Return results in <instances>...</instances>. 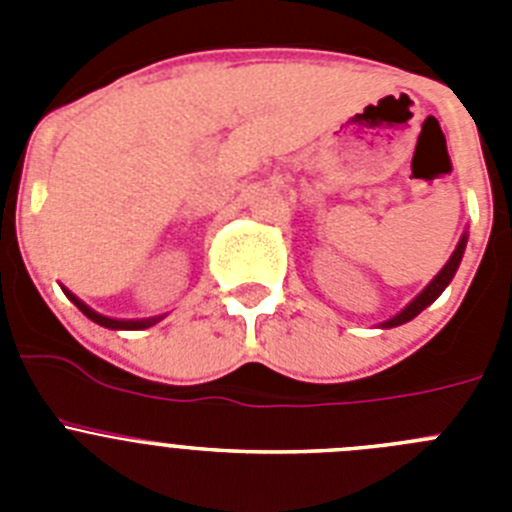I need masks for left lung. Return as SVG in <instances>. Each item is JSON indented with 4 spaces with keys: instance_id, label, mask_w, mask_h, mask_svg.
Wrapping results in <instances>:
<instances>
[{
    "instance_id": "obj_1",
    "label": "left lung",
    "mask_w": 512,
    "mask_h": 512,
    "mask_svg": "<svg viewBox=\"0 0 512 512\" xmlns=\"http://www.w3.org/2000/svg\"><path fill=\"white\" fill-rule=\"evenodd\" d=\"M464 248H467V233L461 235V241L456 243L454 253H451V259L446 261V266H443V269L438 271L436 277H433V282L428 284V287H425L423 292H420V295L415 297V300L410 302L408 307H405V310H402V312H397L395 318L384 320V323H382V328H397V325L408 323V320L418 318L420 312H423L425 307L431 305V302H436V300H438V295H441L443 289L449 287V282H451V279H454L456 269H459V264H461V256H464Z\"/></svg>"
}]
</instances>
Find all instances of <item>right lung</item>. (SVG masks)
Listing matches in <instances>:
<instances>
[{"label":"right lung","mask_w":512,"mask_h":512,"mask_svg":"<svg viewBox=\"0 0 512 512\" xmlns=\"http://www.w3.org/2000/svg\"><path fill=\"white\" fill-rule=\"evenodd\" d=\"M66 292V297H69L71 302H74L76 307H79L84 315H87L89 320H94L97 325H104V328H110V330H143V328H151V325H156L158 320L161 318H146V320H115V318H107V315H99V312H94L92 307H87L84 302L79 300L76 295H71L69 289H63Z\"/></svg>","instance_id":"add662e5"}]
</instances>
